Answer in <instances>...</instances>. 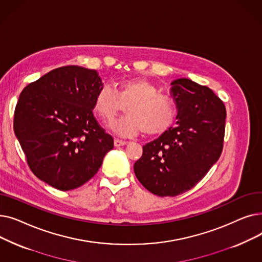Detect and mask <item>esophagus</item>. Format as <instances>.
<instances>
[{
    "mask_svg": "<svg viewBox=\"0 0 262 262\" xmlns=\"http://www.w3.org/2000/svg\"><path fill=\"white\" fill-rule=\"evenodd\" d=\"M114 143H115V146H123V145H125L127 142L126 141H123V140H120V139H115Z\"/></svg>",
    "mask_w": 262,
    "mask_h": 262,
    "instance_id": "esophagus-1",
    "label": "esophagus"
}]
</instances>
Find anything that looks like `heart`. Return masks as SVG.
I'll use <instances>...</instances> for the list:
<instances>
[{"label":"heart","mask_w":262,"mask_h":262,"mask_svg":"<svg viewBox=\"0 0 262 262\" xmlns=\"http://www.w3.org/2000/svg\"><path fill=\"white\" fill-rule=\"evenodd\" d=\"M126 104V116L109 123V128L121 136L136 135L142 129L148 136L163 134L176 116L173 101L142 77L123 79L115 91L109 86H102L94 95L93 109L103 121H109Z\"/></svg>","instance_id":"obj_1"}]
</instances>
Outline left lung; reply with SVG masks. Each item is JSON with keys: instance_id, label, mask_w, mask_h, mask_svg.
I'll return each instance as SVG.
<instances>
[{"instance_id": "8db88e82", "label": "left lung", "mask_w": 262, "mask_h": 262, "mask_svg": "<svg viewBox=\"0 0 262 262\" xmlns=\"http://www.w3.org/2000/svg\"><path fill=\"white\" fill-rule=\"evenodd\" d=\"M177 109L170 127L143 146L134 164L136 177L159 196H176L193 188L222 153L226 109L211 89L189 78L171 82Z\"/></svg>"}]
</instances>
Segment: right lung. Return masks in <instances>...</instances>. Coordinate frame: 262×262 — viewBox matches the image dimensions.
Listing matches in <instances>:
<instances>
[{
    "label": "right lung",
    "mask_w": 262,
    "mask_h": 262,
    "mask_svg": "<svg viewBox=\"0 0 262 262\" xmlns=\"http://www.w3.org/2000/svg\"><path fill=\"white\" fill-rule=\"evenodd\" d=\"M102 86L96 70L66 66L31 82L19 96L13 130L32 172L53 188L82 186L114 147L92 114Z\"/></svg>",
    "instance_id": "right-lung-1"
}]
</instances>
